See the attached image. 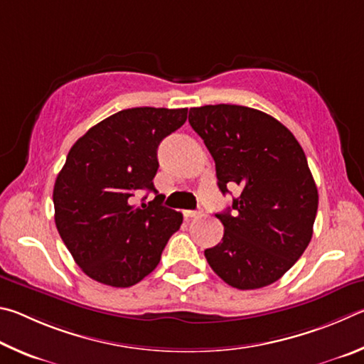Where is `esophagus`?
I'll return each mask as SVG.
<instances>
[{"mask_svg": "<svg viewBox=\"0 0 364 364\" xmlns=\"http://www.w3.org/2000/svg\"><path fill=\"white\" fill-rule=\"evenodd\" d=\"M196 215H198V213H196V211H183V218H186L187 220L196 218Z\"/></svg>", "mask_w": 364, "mask_h": 364, "instance_id": "esophagus-1", "label": "esophagus"}]
</instances>
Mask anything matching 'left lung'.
Here are the masks:
<instances>
[{"mask_svg": "<svg viewBox=\"0 0 364 364\" xmlns=\"http://www.w3.org/2000/svg\"><path fill=\"white\" fill-rule=\"evenodd\" d=\"M188 123L214 158L220 192H240L215 214L224 237L205 251L208 264L237 289L275 283L314 235L318 190L301 144L278 119L243 105L190 108Z\"/></svg>", "mask_w": 364, "mask_h": 364, "instance_id": "left-lung-1", "label": "left lung"}]
</instances>
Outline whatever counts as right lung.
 <instances>
[{"label": "right lung", "instance_id": "obj_1", "mask_svg": "<svg viewBox=\"0 0 364 364\" xmlns=\"http://www.w3.org/2000/svg\"><path fill=\"white\" fill-rule=\"evenodd\" d=\"M187 108H127L92 126L70 149L54 183L55 227L89 278L129 288L156 269L182 214L161 206L153 186L161 140ZM142 191L157 196L133 203ZM144 200V199H143Z\"/></svg>", "mask_w": 364, "mask_h": 364}]
</instances>
